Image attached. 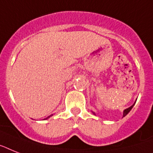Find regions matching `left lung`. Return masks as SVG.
Masks as SVG:
<instances>
[{
	"instance_id": "left-lung-1",
	"label": "left lung",
	"mask_w": 153,
	"mask_h": 153,
	"mask_svg": "<svg viewBox=\"0 0 153 153\" xmlns=\"http://www.w3.org/2000/svg\"><path fill=\"white\" fill-rule=\"evenodd\" d=\"M135 103H136V102H134V105H131V106H130V108H126V109H125V110H124V111H123V117H124V116H126V115H127V114H128L129 112H130V110H131L133 107H134V105H135ZM93 113H94V115H95V113H94V112H93Z\"/></svg>"
}]
</instances>
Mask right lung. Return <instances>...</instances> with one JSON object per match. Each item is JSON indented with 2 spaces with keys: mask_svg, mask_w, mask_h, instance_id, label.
I'll return each mask as SVG.
<instances>
[{
  "mask_svg": "<svg viewBox=\"0 0 153 153\" xmlns=\"http://www.w3.org/2000/svg\"><path fill=\"white\" fill-rule=\"evenodd\" d=\"M52 115H49V116H48V117H47V118H46V119H45V120H47V119H48V118L50 117V116H52Z\"/></svg>",
  "mask_w": 153,
  "mask_h": 153,
  "instance_id": "add662e5",
  "label": "right lung"
}]
</instances>
